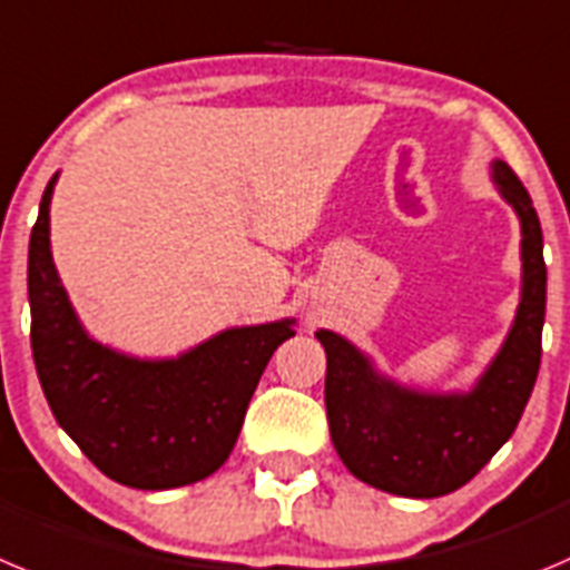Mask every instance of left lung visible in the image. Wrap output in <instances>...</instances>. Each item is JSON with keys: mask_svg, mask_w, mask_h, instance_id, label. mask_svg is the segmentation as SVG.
Listing matches in <instances>:
<instances>
[{"mask_svg": "<svg viewBox=\"0 0 570 570\" xmlns=\"http://www.w3.org/2000/svg\"><path fill=\"white\" fill-rule=\"evenodd\" d=\"M491 181L520 218L522 286L514 323L469 392L403 386L332 330L326 348V414L335 451L357 480L397 497L432 500L458 491L514 434L534 392L546 323L542 227L509 164L491 161Z\"/></svg>", "mask_w": 570, "mask_h": 570, "instance_id": "obj_1", "label": "left lung"}]
</instances>
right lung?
<instances>
[{
	"instance_id": "obj_1",
	"label": "right lung",
	"mask_w": 570,
	"mask_h": 570,
	"mask_svg": "<svg viewBox=\"0 0 570 570\" xmlns=\"http://www.w3.org/2000/svg\"><path fill=\"white\" fill-rule=\"evenodd\" d=\"M45 187L28 247L30 346L56 423L87 460L130 489L198 483L227 463L275 348L295 317L233 326L178 357H132L87 335L50 253Z\"/></svg>"
}]
</instances>
